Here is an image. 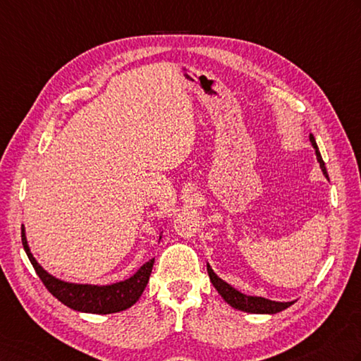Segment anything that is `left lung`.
Returning <instances> with one entry per match:
<instances>
[{
	"instance_id": "left-lung-1",
	"label": "left lung",
	"mask_w": 361,
	"mask_h": 361,
	"mask_svg": "<svg viewBox=\"0 0 361 361\" xmlns=\"http://www.w3.org/2000/svg\"><path fill=\"white\" fill-rule=\"evenodd\" d=\"M310 140H312L313 147L316 148V157H317V161H319L322 172L329 178L326 164H324L321 153H319V150H317V145H316V140L313 137V134L310 136ZM208 275H209L211 283L214 285V288L217 289V293L222 295V299L227 302L228 305H231L233 308H236V310H241V312L258 313V314H274V313L283 312L285 308L291 307L294 303V302H274V300L264 299V298H255V295H245L243 293H239L238 289L230 286L227 281L219 279L209 266H208Z\"/></svg>"
}]
</instances>
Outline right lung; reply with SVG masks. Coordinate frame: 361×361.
I'll return each mask as SVG.
<instances>
[{
    "instance_id": "1",
    "label": "right lung",
    "mask_w": 361,
    "mask_h": 361,
    "mask_svg": "<svg viewBox=\"0 0 361 361\" xmlns=\"http://www.w3.org/2000/svg\"><path fill=\"white\" fill-rule=\"evenodd\" d=\"M21 243H23V249L31 261L35 274L39 275V279L48 291L59 302H62L63 305L84 313L109 314L123 312V310L134 305L144 293L154 263V258L147 261L133 277L118 281V283L114 285H75L54 279L53 275H49L47 271L42 269V266L34 259L32 253L30 252V247H27L23 225H21Z\"/></svg>"
}]
</instances>
